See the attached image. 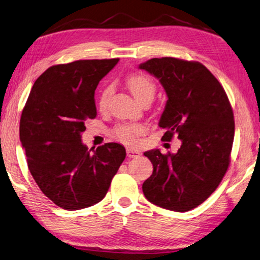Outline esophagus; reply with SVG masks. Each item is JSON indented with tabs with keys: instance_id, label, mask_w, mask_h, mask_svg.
I'll list each match as a JSON object with an SVG mask.
<instances>
[{
	"instance_id": "esophagus-1",
	"label": "esophagus",
	"mask_w": 260,
	"mask_h": 260,
	"mask_svg": "<svg viewBox=\"0 0 260 260\" xmlns=\"http://www.w3.org/2000/svg\"><path fill=\"white\" fill-rule=\"evenodd\" d=\"M126 153L127 155H128L129 158H138L141 155V152L139 150H135V149H132V148H128L126 150Z\"/></svg>"
}]
</instances>
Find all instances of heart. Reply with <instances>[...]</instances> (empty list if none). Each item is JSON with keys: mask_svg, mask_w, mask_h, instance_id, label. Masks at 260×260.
<instances>
[{"mask_svg": "<svg viewBox=\"0 0 260 260\" xmlns=\"http://www.w3.org/2000/svg\"><path fill=\"white\" fill-rule=\"evenodd\" d=\"M127 87L129 88L131 93L133 94L136 100L140 101L146 95H153L155 87L153 83L150 79L144 76V75H132L127 78ZM111 94V87L108 86L103 89L100 99H99V107L103 109L107 106L108 99ZM144 133V126L142 124H136V122H131V124H121L118 125L114 129L115 139L120 141L126 144H135L138 138Z\"/></svg>", "mask_w": 260, "mask_h": 260, "instance_id": "b5f03b06", "label": "heart"}]
</instances>
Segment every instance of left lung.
<instances>
[{
	"instance_id": "left-lung-1",
	"label": "left lung",
	"mask_w": 260,
	"mask_h": 260,
	"mask_svg": "<svg viewBox=\"0 0 260 260\" xmlns=\"http://www.w3.org/2000/svg\"><path fill=\"white\" fill-rule=\"evenodd\" d=\"M159 79L168 100L159 120L162 140L176 134V153L144 152L153 172L142 185L144 197L161 208L184 212L202 204L224 177L234 139L228 95L204 64L176 58H153L139 66Z\"/></svg>"
}]
</instances>
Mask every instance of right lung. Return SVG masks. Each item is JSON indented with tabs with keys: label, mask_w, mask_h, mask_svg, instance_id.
Wrapping results in <instances>:
<instances>
[{
	"label": "right lung",
	"mask_w": 260,
	"mask_h": 260,
	"mask_svg": "<svg viewBox=\"0 0 260 260\" xmlns=\"http://www.w3.org/2000/svg\"><path fill=\"white\" fill-rule=\"evenodd\" d=\"M119 59L52 66L32 85L20 119V142L41 191L67 210L100 202L126 157L119 143L94 150L82 142L85 121L96 116L99 82Z\"/></svg>",
	"instance_id": "1"
}]
</instances>
